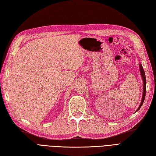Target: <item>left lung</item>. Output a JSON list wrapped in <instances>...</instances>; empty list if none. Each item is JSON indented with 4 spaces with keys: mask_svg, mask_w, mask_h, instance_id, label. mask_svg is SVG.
Returning a JSON list of instances; mask_svg holds the SVG:
<instances>
[{
    "mask_svg": "<svg viewBox=\"0 0 156 156\" xmlns=\"http://www.w3.org/2000/svg\"><path fill=\"white\" fill-rule=\"evenodd\" d=\"M140 70L141 72V75H142V77L143 79V82H144V90H143V96H142V102H141V104L140 105L139 108H137V111H138L140 110V108L142 107V104L144 103V101L145 100V97H146V75H145V72L143 69V67L142 66V64H140Z\"/></svg>",
    "mask_w": 156,
    "mask_h": 156,
    "instance_id": "8db88e82",
    "label": "left lung"
}]
</instances>
